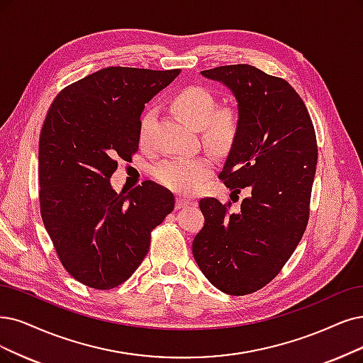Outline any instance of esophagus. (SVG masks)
Returning a JSON list of instances; mask_svg holds the SVG:
<instances>
[{"instance_id":"34e87169","label":"esophagus","mask_w":363,"mask_h":363,"mask_svg":"<svg viewBox=\"0 0 363 363\" xmlns=\"http://www.w3.org/2000/svg\"><path fill=\"white\" fill-rule=\"evenodd\" d=\"M191 202V197H186V196H179L177 197V208L181 209V208H185L189 206Z\"/></svg>"}]
</instances>
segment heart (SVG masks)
Returning <instances> with one entry per match:
<instances>
[{
  "mask_svg": "<svg viewBox=\"0 0 363 363\" xmlns=\"http://www.w3.org/2000/svg\"><path fill=\"white\" fill-rule=\"evenodd\" d=\"M177 111L193 128L202 131L203 140L216 150L229 147L239 130V118L229 107L217 109V101L212 94L202 86H189L179 91L172 100ZM155 119V111L147 109L139 124V142H150L151 127ZM213 169L209 157H173L161 161L154 169L155 178L174 191H193L202 184Z\"/></svg>",
  "mask_w": 363,
  "mask_h": 363,
  "instance_id": "heart-1",
  "label": "heart"
}]
</instances>
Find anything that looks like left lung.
Instances as JSON below:
<instances>
[{
  "instance_id": "left-lung-1",
  "label": "left lung",
  "mask_w": 363,
  "mask_h": 363,
  "mask_svg": "<svg viewBox=\"0 0 363 363\" xmlns=\"http://www.w3.org/2000/svg\"><path fill=\"white\" fill-rule=\"evenodd\" d=\"M229 88L239 130L220 178L248 189L240 211L200 199L205 224L193 240L200 271L218 290L242 296L272 281L306 229L317 166L313 121L287 80L248 64L200 72Z\"/></svg>"
}]
</instances>
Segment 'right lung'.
I'll return each mask as SVG.
<instances>
[{
  "mask_svg": "<svg viewBox=\"0 0 363 363\" xmlns=\"http://www.w3.org/2000/svg\"><path fill=\"white\" fill-rule=\"evenodd\" d=\"M179 73L107 67L49 107L38 142L40 212L62 266L88 287L127 281L174 208L173 194L152 181L123 194L111 178L118 160L138 151L145 104Z\"/></svg>",
  "mask_w": 363,
  "mask_h": 363,
  "instance_id": "obj_1",
  "label": "right lung"
}]
</instances>
